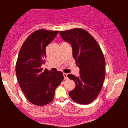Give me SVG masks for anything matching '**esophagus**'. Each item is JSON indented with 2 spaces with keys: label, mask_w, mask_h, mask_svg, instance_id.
<instances>
[{
  "label": "esophagus",
  "mask_w": 128,
  "mask_h": 128,
  "mask_svg": "<svg viewBox=\"0 0 128 128\" xmlns=\"http://www.w3.org/2000/svg\"><path fill=\"white\" fill-rule=\"evenodd\" d=\"M64 79H68V76H67V74L66 73H64Z\"/></svg>",
  "instance_id": "1"
}]
</instances>
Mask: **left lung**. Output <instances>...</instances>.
I'll return each mask as SVG.
<instances>
[{
  "instance_id": "8db88e82",
  "label": "left lung",
  "mask_w": 128,
  "mask_h": 128,
  "mask_svg": "<svg viewBox=\"0 0 128 128\" xmlns=\"http://www.w3.org/2000/svg\"><path fill=\"white\" fill-rule=\"evenodd\" d=\"M59 33L63 40L71 45L73 58L80 68L79 76L68 75L76 83V88L69 92V95L76 103H91L100 94L106 76L103 52L95 39L83 28Z\"/></svg>"
}]
</instances>
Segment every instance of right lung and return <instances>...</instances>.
Listing matches in <instances>:
<instances>
[{
  "instance_id": "right-lung-1",
  "label": "right lung",
  "mask_w": 128,
  "mask_h": 128,
  "mask_svg": "<svg viewBox=\"0 0 128 128\" xmlns=\"http://www.w3.org/2000/svg\"><path fill=\"white\" fill-rule=\"evenodd\" d=\"M58 31L39 29L28 36L21 47L16 62L18 82L25 97L37 106H46L52 101L55 90L64 80L60 71L43 70L46 47Z\"/></svg>"
}]
</instances>
